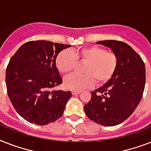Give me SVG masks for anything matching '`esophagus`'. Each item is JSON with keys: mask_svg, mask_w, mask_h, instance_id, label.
<instances>
[{"mask_svg": "<svg viewBox=\"0 0 151 151\" xmlns=\"http://www.w3.org/2000/svg\"><path fill=\"white\" fill-rule=\"evenodd\" d=\"M80 91H72V95H73V96H76V95L80 94Z\"/></svg>", "mask_w": 151, "mask_h": 151, "instance_id": "1", "label": "esophagus"}]
</instances>
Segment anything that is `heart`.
<instances>
[{"mask_svg": "<svg viewBox=\"0 0 151 151\" xmlns=\"http://www.w3.org/2000/svg\"><path fill=\"white\" fill-rule=\"evenodd\" d=\"M77 61L87 65L82 71L85 75L72 74L64 79V87L73 91L92 88L95 81L97 85H104L114 74L118 63L117 55L99 46H87L71 52L64 50L58 55L55 63L62 74H68L74 69Z\"/></svg>", "mask_w": 151, "mask_h": 151, "instance_id": "obj_1", "label": "heart"}]
</instances>
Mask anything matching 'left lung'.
Returning a JSON list of instances; mask_svg holds the SVG:
<instances>
[{"label":"left lung","mask_w":151,"mask_h":151,"mask_svg":"<svg viewBox=\"0 0 151 151\" xmlns=\"http://www.w3.org/2000/svg\"><path fill=\"white\" fill-rule=\"evenodd\" d=\"M96 43L111 48L117 55L118 63L111 79L91 92V99L84 108L90 120L104 126H114L130 117L142 99L145 64L139 55L124 42L106 40Z\"/></svg>","instance_id":"left-lung-1"}]
</instances>
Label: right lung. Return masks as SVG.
<instances>
[{
	"instance_id": "add662e5",
	"label": "right lung",
	"mask_w": 151,
	"mask_h": 151,
	"mask_svg": "<svg viewBox=\"0 0 151 151\" xmlns=\"http://www.w3.org/2000/svg\"><path fill=\"white\" fill-rule=\"evenodd\" d=\"M71 45L48 41L23 44L6 69V87L11 103L27 122L38 125L62 117L71 92L52 91L63 79L56 68L59 52Z\"/></svg>"
}]
</instances>
